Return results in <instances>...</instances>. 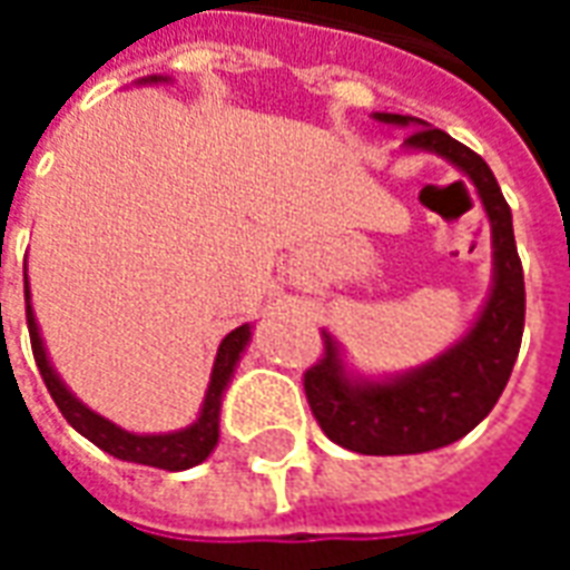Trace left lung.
Listing matches in <instances>:
<instances>
[{
  "mask_svg": "<svg viewBox=\"0 0 570 570\" xmlns=\"http://www.w3.org/2000/svg\"><path fill=\"white\" fill-rule=\"evenodd\" d=\"M375 121L412 128L406 151L445 158L473 183L491 225V286L458 342L428 363L396 375H363L345 347L323 330V357L305 372V394L321 430L342 449L360 454H421L452 445L489 415L522 345L525 277L515 253L513 213L491 167L464 142L428 121L396 112H372Z\"/></svg>",
  "mask_w": 570,
  "mask_h": 570,
  "instance_id": "left-lung-1",
  "label": "left lung"
}]
</instances>
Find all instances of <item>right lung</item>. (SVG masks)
I'll use <instances>...</instances> for the list:
<instances>
[{
  "label": "right lung",
  "mask_w": 570,
  "mask_h": 570,
  "mask_svg": "<svg viewBox=\"0 0 570 570\" xmlns=\"http://www.w3.org/2000/svg\"><path fill=\"white\" fill-rule=\"evenodd\" d=\"M158 81H170L167 76H146L140 85H158ZM23 296H27V326H30V342H32V357L36 366L42 372L45 387L48 394L55 396L57 409L63 412V419L79 430L85 440H91L97 449H104L118 461H130V464H146V466H161V470H188V466L207 461L210 452L219 442V412H223V396L232 384L237 363L247 351L249 338H253V323H244L232 333L225 335L223 345L216 351L213 360L210 384H207V394L200 403L198 419L191 421L188 428L170 430V433H130V430L118 428L116 421L104 419L100 412H94L91 406H85L79 396L72 394L67 382L57 375L55 363L48 357V347L39 333V321H36V311L30 302V277L23 272Z\"/></svg>",
  "instance_id": "obj_1"
}]
</instances>
